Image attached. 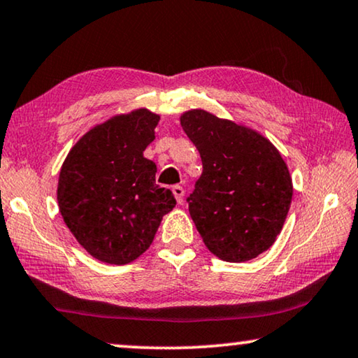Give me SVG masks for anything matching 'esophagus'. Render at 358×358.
I'll use <instances>...</instances> for the list:
<instances>
[{
  "instance_id": "obj_1",
  "label": "esophagus",
  "mask_w": 358,
  "mask_h": 358,
  "mask_svg": "<svg viewBox=\"0 0 358 358\" xmlns=\"http://www.w3.org/2000/svg\"><path fill=\"white\" fill-rule=\"evenodd\" d=\"M173 194L176 196V200H178V203H182V201H184V187H182V185H174Z\"/></svg>"
}]
</instances>
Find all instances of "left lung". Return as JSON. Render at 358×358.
Listing matches in <instances>:
<instances>
[{
    "label": "left lung",
    "mask_w": 358,
    "mask_h": 358,
    "mask_svg": "<svg viewBox=\"0 0 358 358\" xmlns=\"http://www.w3.org/2000/svg\"><path fill=\"white\" fill-rule=\"evenodd\" d=\"M203 173L187 199L208 250L242 263L273 245L292 201V178L278 148L250 127L205 110L180 115Z\"/></svg>",
    "instance_id": "1"
}]
</instances>
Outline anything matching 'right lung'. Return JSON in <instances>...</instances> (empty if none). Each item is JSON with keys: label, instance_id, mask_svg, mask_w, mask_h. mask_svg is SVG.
<instances>
[{"label": "right lung", "instance_id": "right-lung-1", "mask_svg": "<svg viewBox=\"0 0 358 358\" xmlns=\"http://www.w3.org/2000/svg\"><path fill=\"white\" fill-rule=\"evenodd\" d=\"M158 121L147 108L113 116L84 134L61 166L59 213L103 263L127 265L141 257L176 206L173 192L155 182L157 164L143 157Z\"/></svg>", "mask_w": 358, "mask_h": 358}]
</instances>
